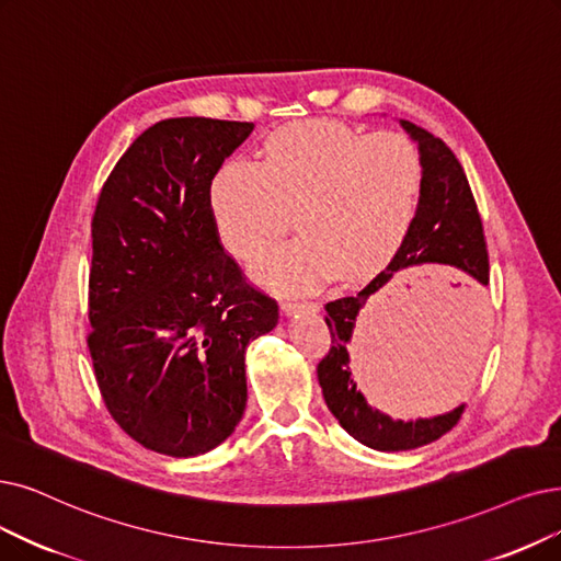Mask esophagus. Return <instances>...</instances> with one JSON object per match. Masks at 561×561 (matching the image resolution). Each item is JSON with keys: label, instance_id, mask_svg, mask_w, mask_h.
Listing matches in <instances>:
<instances>
[{"label": "esophagus", "instance_id": "34e87169", "mask_svg": "<svg viewBox=\"0 0 561 561\" xmlns=\"http://www.w3.org/2000/svg\"><path fill=\"white\" fill-rule=\"evenodd\" d=\"M280 308H283V312L285 316H293V312H297V310H320V304L318 301H289V299H285V301H280Z\"/></svg>", "mask_w": 561, "mask_h": 561}]
</instances>
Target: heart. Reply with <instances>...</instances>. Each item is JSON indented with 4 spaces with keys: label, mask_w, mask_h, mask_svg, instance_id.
I'll return each instance as SVG.
<instances>
[{
    "label": "heart",
    "mask_w": 561,
    "mask_h": 561,
    "mask_svg": "<svg viewBox=\"0 0 561 561\" xmlns=\"http://www.w3.org/2000/svg\"><path fill=\"white\" fill-rule=\"evenodd\" d=\"M421 176L419 151L398 133L301 122L266 138L262 163L218 170L211 214L222 243L255 260L287 230L295 209L301 234L268 251L255 276L280 293H301L331 274L356 280L387 264L414 222Z\"/></svg>",
    "instance_id": "b5f03b06"
}]
</instances>
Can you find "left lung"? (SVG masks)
I'll use <instances>...</instances> for the list:
<instances>
[{"instance_id": "1", "label": "left lung", "mask_w": 561, "mask_h": 561, "mask_svg": "<svg viewBox=\"0 0 561 561\" xmlns=\"http://www.w3.org/2000/svg\"><path fill=\"white\" fill-rule=\"evenodd\" d=\"M400 124L419 142L423 168L414 222L385 272H379L358 295L333 299L324 306L331 347L318 364V379L331 414L356 442L377 451H410L439 439L458 423L465 405L419 421H393L368 408L362 391H356L347 354L358 310L400 268L423 262L458 266L481 285H488L490 278L481 214L456 153L425 128L405 119ZM479 331V320L469 318L433 329L423 341L402 343L393 354L396 375L412 385H444L456 379L469 356H474Z\"/></svg>"}]
</instances>
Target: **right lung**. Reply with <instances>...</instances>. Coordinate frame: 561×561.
Here are the masks:
<instances>
[{"mask_svg": "<svg viewBox=\"0 0 561 561\" xmlns=\"http://www.w3.org/2000/svg\"><path fill=\"white\" fill-rule=\"evenodd\" d=\"M251 130L207 117L149 126L94 209L87 347L110 416L156 454L191 458L232 435L245 345L278 322L211 214L214 176Z\"/></svg>", "mask_w": 561, "mask_h": 561, "instance_id": "1", "label": "right lung"}]
</instances>
